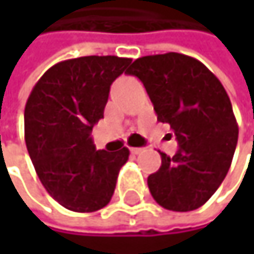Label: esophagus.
<instances>
[{
	"instance_id": "1",
	"label": "esophagus",
	"mask_w": 254,
	"mask_h": 254,
	"mask_svg": "<svg viewBox=\"0 0 254 254\" xmlns=\"http://www.w3.org/2000/svg\"><path fill=\"white\" fill-rule=\"evenodd\" d=\"M142 151H144V148H139V147L130 148V153H132V154H139V153H142Z\"/></svg>"
}]
</instances>
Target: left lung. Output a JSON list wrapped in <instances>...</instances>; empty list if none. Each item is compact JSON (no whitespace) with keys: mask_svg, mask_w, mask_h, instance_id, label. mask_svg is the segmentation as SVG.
Listing matches in <instances>:
<instances>
[{"mask_svg":"<svg viewBox=\"0 0 254 254\" xmlns=\"http://www.w3.org/2000/svg\"><path fill=\"white\" fill-rule=\"evenodd\" d=\"M127 75L145 86L157 121L169 124L179 148L160 153L162 166L147 184L165 209L190 212L203 206L225 179L238 125L221 80L194 57L166 53L136 59Z\"/></svg>","mask_w":254,"mask_h":254,"instance_id":"left-lung-1","label":"left lung"}]
</instances>
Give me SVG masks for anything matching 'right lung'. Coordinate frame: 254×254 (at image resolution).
Here are the masks:
<instances>
[{"instance_id":"obj_1","label":"right lung","mask_w":254,"mask_h":254,"mask_svg":"<svg viewBox=\"0 0 254 254\" xmlns=\"http://www.w3.org/2000/svg\"><path fill=\"white\" fill-rule=\"evenodd\" d=\"M118 56H86L51 66L25 107V139L36 175L63 207L89 213L112 200L129 150H95L92 127L104 118L110 85L130 64Z\"/></svg>"}]
</instances>
